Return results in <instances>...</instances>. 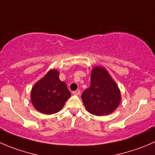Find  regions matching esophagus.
Listing matches in <instances>:
<instances>
[{
	"label": "esophagus",
	"mask_w": 155,
	"mask_h": 155,
	"mask_svg": "<svg viewBox=\"0 0 155 155\" xmlns=\"http://www.w3.org/2000/svg\"><path fill=\"white\" fill-rule=\"evenodd\" d=\"M73 93L74 94H76V95H79V94H80V90L77 89V90H76V91H73Z\"/></svg>",
	"instance_id": "esophagus-1"
}]
</instances>
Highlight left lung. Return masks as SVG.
<instances>
[{
	"label": "left lung",
	"instance_id": "8db88e82",
	"mask_svg": "<svg viewBox=\"0 0 155 155\" xmlns=\"http://www.w3.org/2000/svg\"><path fill=\"white\" fill-rule=\"evenodd\" d=\"M81 97L87 110L97 116L111 114L120 102L118 86L103 67H94L91 72V85Z\"/></svg>",
	"mask_w": 155,
	"mask_h": 155
}]
</instances>
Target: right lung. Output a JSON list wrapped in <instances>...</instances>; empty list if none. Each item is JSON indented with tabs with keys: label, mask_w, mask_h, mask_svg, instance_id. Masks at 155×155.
<instances>
[{
	"label": "right lung",
	"mask_w": 155,
	"mask_h": 155,
	"mask_svg": "<svg viewBox=\"0 0 155 155\" xmlns=\"http://www.w3.org/2000/svg\"><path fill=\"white\" fill-rule=\"evenodd\" d=\"M70 96L71 93L65 82L60 80L59 73L53 70L33 86L31 100L37 110L52 114L61 110Z\"/></svg>",
	"instance_id": "obj_1"
}]
</instances>
